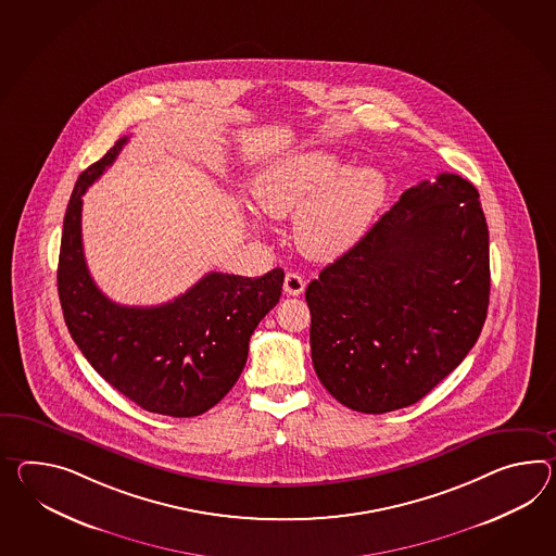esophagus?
Instances as JSON below:
<instances>
[{
  "label": "esophagus",
  "mask_w": 556,
  "mask_h": 556,
  "mask_svg": "<svg viewBox=\"0 0 556 556\" xmlns=\"http://www.w3.org/2000/svg\"><path fill=\"white\" fill-rule=\"evenodd\" d=\"M303 289H305V281H303L301 275H298V273H287L285 275L283 291L287 295L298 298L303 293Z\"/></svg>",
  "instance_id": "1"
}]
</instances>
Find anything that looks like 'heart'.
<instances>
[{
    "mask_svg": "<svg viewBox=\"0 0 556 556\" xmlns=\"http://www.w3.org/2000/svg\"><path fill=\"white\" fill-rule=\"evenodd\" d=\"M386 178L371 166H350L329 150H299L265 166L253 180L261 213L291 217L299 249L319 261L348 253L386 199Z\"/></svg>",
    "mask_w": 556,
    "mask_h": 556,
    "instance_id": "b5f03b06",
    "label": "heart"
}]
</instances>
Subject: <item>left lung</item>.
Masks as SVG:
<instances>
[{
    "label": "left lung",
    "mask_w": 556,
    "mask_h": 556,
    "mask_svg": "<svg viewBox=\"0 0 556 556\" xmlns=\"http://www.w3.org/2000/svg\"><path fill=\"white\" fill-rule=\"evenodd\" d=\"M478 199L458 175L421 180L309 283L313 367L339 404L412 406L475 348L490 298Z\"/></svg>",
    "instance_id": "1"
}]
</instances>
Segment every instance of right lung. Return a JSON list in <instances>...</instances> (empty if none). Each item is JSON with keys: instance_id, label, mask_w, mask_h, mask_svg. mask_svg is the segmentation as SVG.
Segmentation results:
<instances>
[{"instance_id": "add662e5", "label": "right lung", "mask_w": 556, "mask_h": 556, "mask_svg": "<svg viewBox=\"0 0 556 556\" xmlns=\"http://www.w3.org/2000/svg\"><path fill=\"white\" fill-rule=\"evenodd\" d=\"M126 142L124 136L88 166L70 197L58 261L62 312L90 366L128 400L163 416H201L237 383L249 339L281 298L285 273L277 267L257 279L208 273L187 293L156 307L110 301L86 267L81 197Z\"/></svg>"}]
</instances>
